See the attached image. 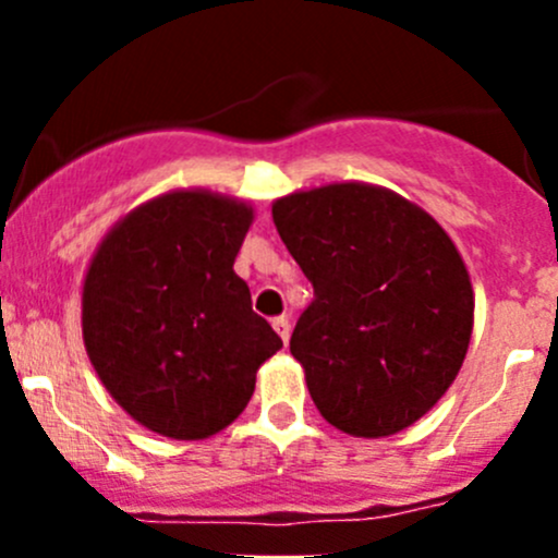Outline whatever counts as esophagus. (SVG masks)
Masks as SVG:
<instances>
[{
  "mask_svg": "<svg viewBox=\"0 0 558 558\" xmlns=\"http://www.w3.org/2000/svg\"><path fill=\"white\" fill-rule=\"evenodd\" d=\"M272 329L278 331L280 340L289 342V337H291V326H289V318H286V315H278V318H272Z\"/></svg>",
  "mask_w": 558,
  "mask_h": 558,
  "instance_id": "esophagus-1",
  "label": "esophagus"
}]
</instances>
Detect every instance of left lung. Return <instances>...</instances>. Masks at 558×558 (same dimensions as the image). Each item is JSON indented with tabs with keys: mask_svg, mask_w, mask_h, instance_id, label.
I'll use <instances>...</instances> for the list:
<instances>
[{
	"mask_svg": "<svg viewBox=\"0 0 558 558\" xmlns=\"http://www.w3.org/2000/svg\"><path fill=\"white\" fill-rule=\"evenodd\" d=\"M315 300L291 335L318 413L388 437L429 413L472 335L470 272L446 229L384 185L329 183L272 202Z\"/></svg>",
	"mask_w": 558,
	"mask_h": 558,
	"instance_id": "obj_1",
	"label": "left lung"
}]
</instances>
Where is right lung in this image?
<instances>
[{
	"label": "right lung",
	"instance_id": "right-lung-1",
	"mask_svg": "<svg viewBox=\"0 0 558 558\" xmlns=\"http://www.w3.org/2000/svg\"><path fill=\"white\" fill-rule=\"evenodd\" d=\"M253 207L174 189L121 218L83 280V342L110 397L145 429L205 440L251 402L283 340L253 313L234 258Z\"/></svg>",
	"mask_w": 558,
	"mask_h": 558
}]
</instances>
